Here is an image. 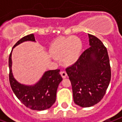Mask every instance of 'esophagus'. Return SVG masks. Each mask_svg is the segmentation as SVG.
<instances>
[{"instance_id": "obj_1", "label": "esophagus", "mask_w": 122, "mask_h": 122, "mask_svg": "<svg viewBox=\"0 0 122 122\" xmlns=\"http://www.w3.org/2000/svg\"><path fill=\"white\" fill-rule=\"evenodd\" d=\"M60 74H61V76H62L63 78H66L67 73L66 71H61V72H60Z\"/></svg>"}]
</instances>
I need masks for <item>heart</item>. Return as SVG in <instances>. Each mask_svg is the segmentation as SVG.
I'll list each match as a JSON object with an SVG mask.
<instances>
[{"mask_svg":"<svg viewBox=\"0 0 122 122\" xmlns=\"http://www.w3.org/2000/svg\"><path fill=\"white\" fill-rule=\"evenodd\" d=\"M82 48L81 39L75 36H70L56 40L51 44L50 52L56 57H63V60L66 63L72 64L79 59Z\"/></svg>","mask_w":122,"mask_h":122,"instance_id":"obj_1","label":"heart"}]
</instances>
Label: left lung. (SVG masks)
<instances>
[{
  "instance_id": "1",
  "label": "left lung",
  "mask_w": 122,
  "mask_h": 122,
  "mask_svg": "<svg viewBox=\"0 0 122 122\" xmlns=\"http://www.w3.org/2000/svg\"><path fill=\"white\" fill-rule=\"evenodd\" d=\"M90 47L66 71L72 87L74 102L81 107H90L104 97L111 77L107 48L92 35L88 34Z\"/></svg>"
}]
</instances>
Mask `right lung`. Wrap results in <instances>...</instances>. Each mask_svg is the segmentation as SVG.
<instances>
[{
	"label": "right lung",
	"instance_id": "right-lung-1",
	"mask_svg": "<svg viewBox=\"0 0 122 122\" xmlns=\"http://www.w3.org/2000/svg\"><path fill=\"white\" fill-rule=\"evenodd\" d=\"M27 41H35L34 35L30 34L22 37L14 45L13 48ZM12 51L9 57V82L16 97L27 108L32 110L43 111L51 108L55 102L57 88L63 80L59 74L60 70L45 71L40 81L33 85L20 83L15 79L12 73Z\"/></svg>",
	"mask_w": 122,
	"mask_h": 122
}]
</instances>
